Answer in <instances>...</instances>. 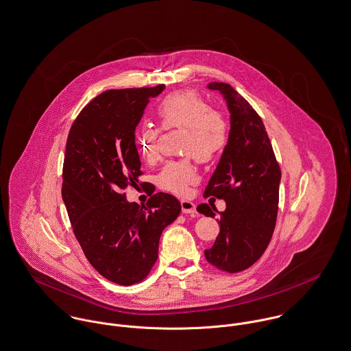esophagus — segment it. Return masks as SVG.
<instances>
[{
  "label": "esophagus",
  "instance_id": "obj_1",
  "mask_svg": "<svg viewBox=\"0 0 351 351\" xmlns=\"http://www.w3.org/2000/svg\"><path fill=\"white\" fill-rule=\"evenodd\" d=\"M180 204H182V211L184 214H195L196 213V206H195L194 202L190 200V199H182L180 200Z\"/></svg>",
  "mask_w": 351,
  "mask_h": 351
}]
</instances>
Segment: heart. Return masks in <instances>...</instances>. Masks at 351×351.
<instances>
[{
	"mask_svg": "<svg viewBox=\"0 0 351 351\" xmlns=\"http://www.w3.org/2000/svg\"><path fill=\"white\" fill-rule=\"evenodd\" d=\"M157 116L164 128L189 129L184 155L203 156L217 151L223 140L222 122L210 113L208 105L194 91H178L167 95L157 108ZM136 145L141 158L152 164L160 156L158 130L144 126L136 136ZM196 179V169L191 160L168 161L157 175V186L173 194H184Z\"/></svg>",
	"mask_w": 351,
	"mask_h": 351,
	"instance_id": "b5f03b06",
	"label": "heart"
}]
</instances>
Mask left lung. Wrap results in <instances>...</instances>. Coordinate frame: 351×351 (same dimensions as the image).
<instances>
[{
  "label": "left lung",
  "instance_id": "obj_1",
  "mask_svg": "<svg viewBox=\"0 0 351 351\" xmlns=\"http://www.w3.org/2000/svg\"><path fill=\"white\" fill-rule=\"evenodd\" d=\"M207 87L226 99L230 133L204 191L226 202V210L219 213V234L204 256L221 271L241 272L252 267L271 242L281 171L264 122L250 104L228 83L211 82ZM196 210L213 218L217 211L211 203H202Z\"/></svg>",
  "mask_w": 351,
  "mask_h": 351
}]
</instances>
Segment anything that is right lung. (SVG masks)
<instances>
[{"label": "right lung", "instance_id": "add662e5", "mask_svg": "<svg viewBox=\"0 0 351 351\" xmlns=\"http://www.w3.org/2000/svg\"><path fill=\"white\" fill-rule=\"evenodd\" d=\"M162 90L164 84L104 91L82 109L66 144L62 196L73 230L88 263L119 285L148 276L160 235L182 210L165 193L147 206L128 202L123 193L137 187L143 173L136 128Z\"/></svg>", "mask_w": 351, "mask_h": 351}]
</instances>
